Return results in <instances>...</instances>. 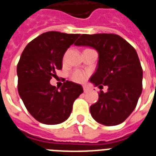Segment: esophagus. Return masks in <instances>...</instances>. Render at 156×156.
<instances>
[{
	"instance_id": "obj_1",
	"label": "esophagus",
	"mask_w": 156,
	"mask_h": 156,
	"mask_svg": "<svg viewBox=\"0 0 156 156\" xmlns=\"http://www.w3.org/2000/svg\"><path fill=\"white\" fill-rule=\"evenodd\" d=\"M83 88H84V93H87V92H88V91L89 90V88H88V87H87V86H84V87H83Z\"/></svg>"
}]
</instances>
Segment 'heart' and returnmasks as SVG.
I'll list each match as a JSON object with an SVG mask.
<instances>
[{
  "mask_svg": "<svg viewBox=\"0 0 156 156\" xmlns=\"http://www.w3.org/2000/svg\"><path fill=\"white\" fill-rule=\"evenodd\" d=\"M71 79L76 82H83L86 79V75L81 71H75L71 75Z\"/></svg>",
  "mask_w": 156,
  "mask_h": 156,
  "instance_id": "obj_1",
  "label": "heart"
}]
</instances>
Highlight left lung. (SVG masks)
Segmentation results:
<instances>
[{
  "label": "left lung",
  "mask_w": 156,
  "mask_h": 156,
  "mask_svg": "<svg viewBox=\"0 0 156 156\" xmlns=\"http://www.w3.org/2000/svg\"><path fill=\"white\" fill-rule=\"evenodd\" d=\"M76 46L92 47L98 53V67L90 82L108 91L90 106L94 120L105 126L123 122L136 107L143 90V69L136 51L113 34H82Z\"/></svg>",
  "instance_id": "obj_1"
}]
</instances>
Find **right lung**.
Masks as SVG:
<instances>
[{
  "label": "right lung",
  "mask_w": 156,
  "mask_h": 156,
  "mask_svg": "<svg viewBox=\"0 0 156 156\" xmlns=\"http://www.w3.org/2000/svg\"><path fill=\"white\" fill-rule=\"evenodd\" d=\"M80 34L49 31L29 43L17 63V89L25 106L39 122L55 125L69 118L73 102L84 90L67 81L61 88L50 84L62 68L64 53Z\"/></svg>",
  "instance_id": "add662e5"
}]
</instances>
